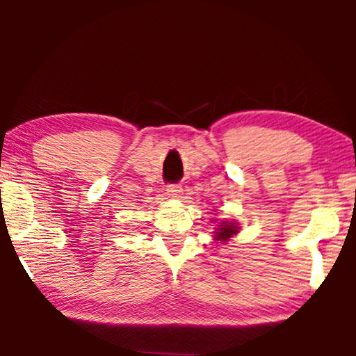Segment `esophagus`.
Listing matches in <instances>:
<instances>
[{
	"mask_svg": "<svg viewBox=\"0 0 356 356\" xmlns=\"http://www.w3.org/2000/svg\"><path fill=\"white\" fill-rule=\"evenodd\" d=\"M165 191H167L168 196H172V197H179V194H181L183 188L179 186V184H168V186H167V189H165Z\"/></svg>",
	"mask_w": 356,
	"mask_h": 356,
	"instance_id": "esophagus-1",
	"label": "esophagus"
}]
</instances>
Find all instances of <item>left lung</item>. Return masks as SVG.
<instances>
[{"label": "left lung", "mask_w": 356, "mask_h": 356, "mask_svg": "<svg viewBox=\"0 0 356 356\" xmlns=\"http://www.w3.org/2000/svg\"><path fill=\"white\" fill-rule=\"evenodd\" d=\"M235 233H238V228L235 223H228V222H220V225H218L217 232H216V240H220V241H227L228 238H232Z\"/></svg>", "instance_id": "1"}]
</instances>
